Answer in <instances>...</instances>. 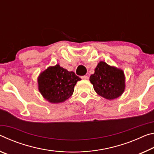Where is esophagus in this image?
<instances>
[{"label":"esophagus","mask_w":154,"mask_h":154,"mask_svg":"<svg viewBox=\"0 0 154 154\" xmlns=\"http://www.w3.org/2000/svg\"><path fill=\"white\" fill-rule=\"evenodd\" d=\"M81 79L83 80H88L89 79V76H88V75H82Z\"/></svg>","instance_id":"1"}]
</instances>
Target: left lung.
<instances>
[{"mask_svg":"<svg viewBox=\"0 0 154 154\" xmlns=\"http://www.w3.org/2000/svg\"><path fill=\"white\" fill-rule=\"evenodd\" d=\"M90 81L98 95L108 100L119 97L124 91L125 77L122 69L100 61L91 75Z\"/></svg>","mask_w":154,"mask_h":154,"instance_id":"left-lung-1","label":"left lung"}]
</instances>
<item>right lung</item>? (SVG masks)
Returning a JSON list of instances; mask_svg holds the SVG:
<instances>
[{
  "label": "right lung",
  "instance_id": "add662e5",
  "mask_svg": "<svg viewBox=\"0 0 154 154\" xmlns=\"http://www.w3.org/2000/svg\"><path fill=\"white\" fill-rule=\"evenodd\" d=\"M81 79L73 72L57 65L49 67L38 78L39 90L51 103L64 102L72 95L77 81Z\"/></svg>",
  "mask_w": 154,
  "mask_h": 154
}]
</instances>
